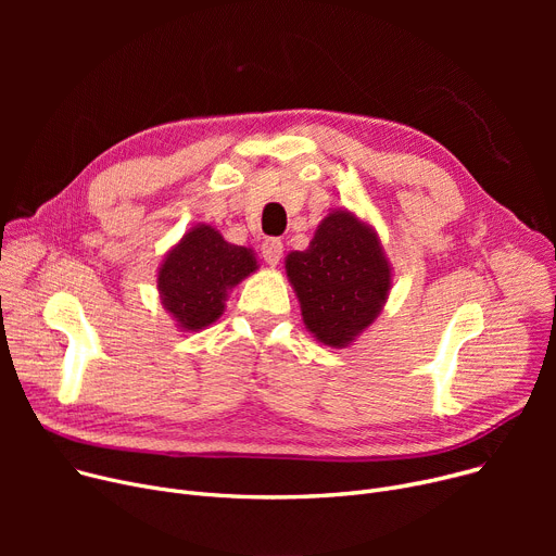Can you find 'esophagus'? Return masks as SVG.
Here are the masks:
<instances>
[{
	"label": "esophagus",
	"instance_id": "obj_1",
	"mask_svg": "<svg viewBox=\"0 0 556 556\" xmlns=\"http://www.w3.org/2000/svg\"><path fill=\"white\" fill-rule=\"evenodd\" d=\"M281 254H283V243L279 239H266L261 245V256L263 261L268 263V266H277V263L281 261Z\"/></svg>",
	"mask_w": 556,
	"mask_h": 556
}]
</instances>
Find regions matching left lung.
I'll list each match as a JSON object with an SVG mask.
<instances>
[{
	"mask_svg": "<svg viewBox=\"0 0 556 556\" xmlns=\"http://www.w3.org/2000/svg\"><path fill=\"white\" fill-rule=\"evenodd\" d=\"M302 319L315 340L344 349L381 315L392 266L376 229L354 212L336 210L317 225L304 252L286 256Z\"/></svg>",
	"mask_w": 556,
	"mask_h": 556,
	"instance_id": "obj_1",
	"label": "left lung"
}]
</instances>
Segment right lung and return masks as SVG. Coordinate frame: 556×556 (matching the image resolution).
<instances>
[{
	"label": "right lung",
	"instance_id": "obj_1",
	"mask_svg": "<svg viewBox=\"0 0 556 556\" xmlns=\"http://www.w3.org/2000/svg\"><path fill=\"white\" fill-rule=\"evenodd\" d=\"M256 270L254 250L227 243L216 227L198 223L157 270L162 306L182 331L207 329L223 315L229 290Z\"/></svg>",
	"mask_w": 556,
	"mask_h": 556
}]
</instances>
